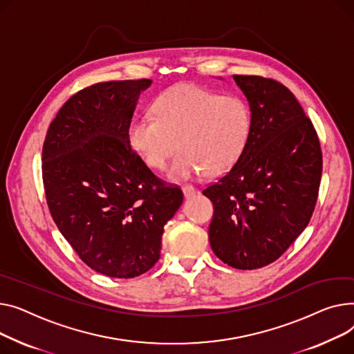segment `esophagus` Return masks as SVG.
Here are the masks:
<instances>
[{"label": "esophagus", "instance_id": "1", "mask_svg": "<svg viewBox=\"0 0 354 354\" xmlns=\"http://www.w3.org/2000/svg\"><path fill=\"white\" fill-rule=\"evenodd\" d=\"M183 193H184V196H185L187 198H190V197L196 196L197 190H196V187H194V185H192V184H187V185H184V187H183Z\"/></svg>", "mask_w": 354, "mask_h": 354}]
</instances>
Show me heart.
I'll use <instances>...</instances> for the list:
<instances>
[{
    "label": "heart",
    "mask_w": 354,
    "mask_h": 354,
    "mask_svg": "<svg viewBox=\"0 0 354 354\" xmlns=\"http://www.w3.org/2000/svg\"><path fill=\"white\" fill-rule=\"evenodd\" d=\"M153 117H136L129 126L134 150L151 169L170 165L169 177L180 181L201 171L220 174L243 154L252 131V109L236 94L218 93L194 84H178L161 93L153 104Z\"/></svg>",
    "instance_id": "heart-1"
}]
</instances>
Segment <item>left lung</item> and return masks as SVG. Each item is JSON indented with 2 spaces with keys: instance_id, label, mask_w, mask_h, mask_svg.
<instances>
[{
  "instance_id": "1",
  "label": "left lung",
  "mask_w": 354,
  "mask_h": 354,
  "mask_svg": "<svg viewBox=\"0 0 354 354\" xmlns=\"http://www.w3.org/2000/svg\"><path fill=\"white\" fill-rule=\"evenodd\" d=\"M252 109V131L233 167L203 194L214 205L209 240L239 270L277 260L307 227L322 178L317 133L279 81L233 75Z\"/></svg>"
}]
</instances>
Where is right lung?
Segmentation results:
<instances>
[{"instance_id":"obj_1","label":"right lung","mask_w":354,"mask_h":354,"mask_svg":"<svg viewBox=\"0 0 354 354\" xmlns=\"http://www.w3.org/2000/svg\"><path fill=\"white\" fill-rule=\"evenodd\" d=\"M151 80L98 82L51 121L43 181L53 220L78 257L109 277L133 279L158 261L180 187L154 176L131 149L129 126Z\"/></svg>"}]
</instances>
